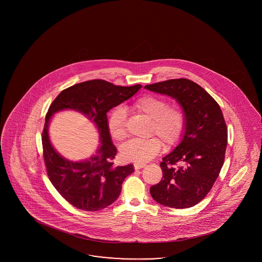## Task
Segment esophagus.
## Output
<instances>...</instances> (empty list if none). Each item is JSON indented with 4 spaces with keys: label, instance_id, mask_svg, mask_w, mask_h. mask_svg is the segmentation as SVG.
<instances>
[{
    "label": "esophagus",
    "instance_id": "1",
    "mask_svg": "<svg viewBox=\"0 0 262 262\" xmlns=\"http://www.w3.org/2000/svg\"><path fill=\"white\" fill-rule=\"evenodd\" d=\"M145 165H146L145 163H141V164H138V163H136V164H135V169H136V170H138V169H141V168H143V167H144Z\"/></svg>",
    "mask_w": 262,
    "mask_h": 262
}]
</instances>
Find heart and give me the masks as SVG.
<instances>
[{
	"mask_svg": "<svg viewBox=\"0 0 262 262\" xmlns=\"http://www.w3.org/2000/svg\"><path fill=\"white\" fill-rule=\"evenodd\" d=\"M133 107L152 119L150 134L160 138L166 146L177 144L183 137L186 128V115L182 108L168 106L167 100L154 95L138 98L133 103ZM107 125L114 139L120 141L126 137V111L124 107L118 106L113 110ZM160 140L157 137L132 139L122 146L121 157L128 162H147L162 148V141Z\"/></svg>",
	"mask_w": 262,
	"mask_h": 262,
	"instance_id": "obj_1",
	"label": "heart"
}]
</instances>
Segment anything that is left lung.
<instances>
[{"instance_id":"1","label":"left lung","mask_w":262,"mask_h":262,"mask_svg":"<svg viewBox=\"0 0 262 262\" xmlns=\"http://www.w3.org/2000/svg\"><path fill=\"white\" fill-rule=\"evenodd\" d=\"M144 88L174 98L186 115L184 135L173 151L163 157L162 180L150 187V194L164 206L191 207L210 191L223 166L228 139L223 114L207 91L187 78Z\"/></svg>"}]
</instances>
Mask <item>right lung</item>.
I'll list each match as a JSON object with an SVG mask.
<instances>
[{
	"label": "right lung",
	"mask_w": 262,
	"mask_h": 262,
	"mask_svg": "<svg viewBox=\"0 0 262 262\" xmlns=\"http://www.w3.org/2000/svg\"><path fill=\"white\" fill-rule=\"evenodd\" d=\"M141 88L117 86L101 79L88 80L62 90L49 107L42 134L43 155L52 185L64 200L76 208L99 211L119 198L122 185L134 165L114 166L117 148L108 130L107 113L129 99ZM71 110L84 114L96 125L100 143L94 155L82 162H72L53 148L49 125L56 113Z\"/></svg>",
	"instance_id": "1"
}]
</instances>
